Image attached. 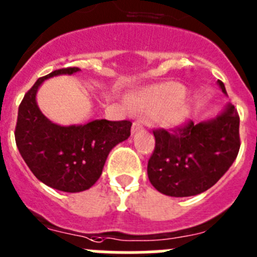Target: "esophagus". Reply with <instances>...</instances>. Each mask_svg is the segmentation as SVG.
Listing matches in <instances>:
<instances>
[{"instance_id":"1","label":"esophagus","mask_w":257,"mask_h":257,"mask_svg":"<svg viewBox=\"0 0 257 257\" xmlns=\"http://www.w3.org/2000/svg\"><path fill=\"white\" fill-rule=\"evenodd\" d=\"M143 129H145L143 124L140 123V121H136V123H133V125H132V134H136V133H138V132H142Z\"/></svg>"}]
</instances>
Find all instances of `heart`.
Masks as SVG:
<instances>
[{
	"label": "heart",
	"instance_id": "obj_1",
	"mask_svg": "<svg viewBox=\"0 0 257 257\" xmlns=\"http://www.w3.org/2000/svg\"><path fill=\"white\" fill-rule=\"evenodd\" d=\"M129 103L138 112L154 114V119L163 126H177L191 114V101L182 84L165 82L151 85L129 97Z\"/></svg>",
	"mask_w": 257,
	"mask_h": 257
}]
</instances>
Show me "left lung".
I'll return each instance as SVG.
<instances>
[{
	"label": "left lung",
	"instance_id": "obj_1",
	"mask_svg": "<svg viewBox=\"0 0 257 257\" xmlns=\"http://www.w3.org/2000/svg\"><path fill=\"white\" fill-rule=\"evenodd\" d=\"M219 88L226 96L224 83ZM155 150L147 174L157 191L189 197L211 188L232 166L239 151V116L228 103L214 119L154 131Z\"/></svg>",
	"mask_w": 257,
	"mask_h": 257
}]
</instances>
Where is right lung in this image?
I'll use <instances>...</instances> for the list:
<instances>
[{
  "instance_id": "1",
  "label": "right lung",
  "mask_w": 257,
  "mask_h": 257,
  "mask_svg": "<svg viewBox=\"0 0 257 257\" xmlns=\"http://www.w3.org/2000/svg\"><path fill=\"white\" fill-rule=\"evenodd\" d=\"M78 68L59 69L39 78L23 98L18 112L15 141L28 168L42 183L62 192L89 189L102 174L108 154L131 136L129 120H92L60 125L42 114L37 92L45 80L71 75Z\"/></svg>"
}]
</instances>
